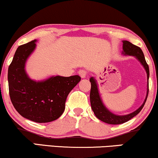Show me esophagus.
I'll use <instances>...</instances> for the list:
<instances>
[{
    "label": "esophagus",
    "instance_id": "esophagus-1",
    "mask_svg": "<svg viewBox=\"0 0 158 158\" xmlns=\"http://www.w3.org/2000/svg\"><path fill=\"white\" fill-rule=\"evenodd\" d=\"M78 73H79V75L80 76L81 78H86V77H87V72L86 71H85V70H79Z\"/></svg>",
    "mask_w": 158,
    "mask_h": 158
}]
</instances>
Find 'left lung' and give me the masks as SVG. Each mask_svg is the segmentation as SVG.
I'll use <instances>...</instances> for the list:
<instances>
[{
    "instance_id": "obj_1",
    "label": "left lung",
    "mask_w": 158,
    "mask_h": 158,
    "mask_svg": "<svg viewBox=\"0 0 158 158\" xmlns=\"http://www.w3.org/2000/svg\"><path fill=\"white\" fill-rule=\"evenodd\" d=\"M123 54L125 55H131L134 56L136 57V59L141 63L143 67L146 70V72L147 74V96L143 101V104L136 111L129 114L127 115H116L114 114L111 113L110 111L107 109V108L103 105V103L101 101L100 94L98 92V85L96 80L94 79V77H91L89 79V81L91 82V89H90V95H89V98H90V103L91 108L93 109L94 114L96 116L98 119L106 123L111 124V125H119L124 123H126L131 119H132L133 117L137 115L140 112L141 109H143L144 106L146 101L147 99L149 93V65L146 62L144 55L142 50L140 47H137L130 41H123Z\"/></svg>"
}]
</instances>
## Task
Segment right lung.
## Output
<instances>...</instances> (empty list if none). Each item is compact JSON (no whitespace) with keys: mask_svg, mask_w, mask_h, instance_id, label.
I'll list each match as a JSON object with an SVG mask.
<instances>
[{"mask_svg":"<svg viewBox=\"0 0 158 158\" xmlns=\"http://www.w3.org/2000/svg\"><path fill=\"white\" fill-rule=\"evenodd\" d=\"M36 40L19 46L8 70L9 95L17 112L39 123L58 119L65 110L67 96L79 82L78 75L52 77L44 81L30 79L25 72L27 58L35 48Z\"/></svg>","mask_w":158,"mask_h":158,"instance_id":"right-lung-1","label":"right lung"}]
</instances>
